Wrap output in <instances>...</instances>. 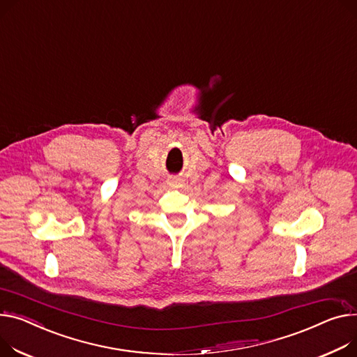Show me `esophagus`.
I'll return each mask as SVG.
<instances>
[{"label": "esophagus", "mask_w": 357, "mask_h": 357, "mask_svg": "<svg viewBox=\"0 0 357 357\" xmlns=\"http://www.w3.org/2000/svg\"><path fill=\"white\" fill-rule=\"evenodd\" d=\"M168 186L169 188H179V186H182V181L181 179H175V178L168 179Z\"/></svg>", "instance_id": "1"}]
</instances>
